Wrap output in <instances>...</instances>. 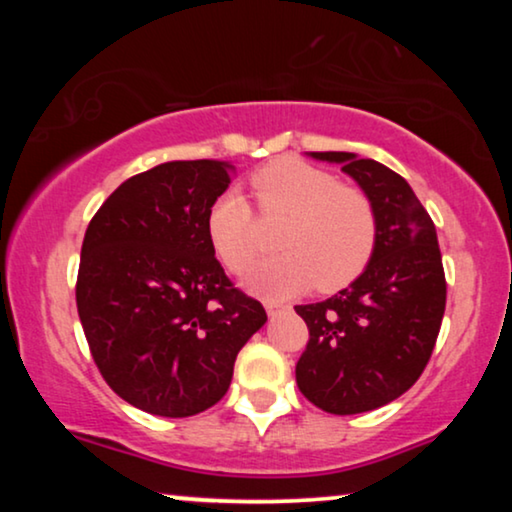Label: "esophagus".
<instances>
[{
	"label": "esophagus",
	"instance_id": "obj_1",
	"mask_svg": "<svg viewBox=\"0 0 512 512\" xmlns=\"http://www.w3.org/2000/svg\"><path fill=\"white\" fill-rule=\"evenodd\" d=\"M282 310H284L282 303H272V300H268V303H265V312H268L270 317H275V314L282 312Z\"/></svg>",
	"mask_w": 512,
	"mask_h": 512
}]
</instances>
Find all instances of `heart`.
Segmentation results:
<instances>
[{"mask_svg":"<svg viewBox=\"0 0 512 512\" xmlns=\"http://www.w3.org/2000/svg\"><path fill=\"white\" fill-rule=\"evenodd\" d=\"M251 188L263 216L286 219L277 237L286 254L251 270V291L286 298L317 284L321 293H335L366 272L377 247V214L366 193L298 158H279L256 170ZM207 235L235 275L247 272L261 254L254 209L235 188L209 207Z\"/></svg>","mask_w":512,"mask_h":512,"instance_id":"1","label":"heart"}]
</instances>
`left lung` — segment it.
Masks as SVG:
<instances>
[{
	"instance_id": "obj_1",
	"label": "left lung",
	"mask_w": 512,
	"mask_h": 512,
	"mask_svg": "<svg viewBox=\"0 0 512 512\" xmlns=\"http://www.w3.org/2000/svg\"><path fill=\"white\" fill-rule=\"evenodd\" d=\"M340 163L377 214L366 272L312 305H298L310 340L296 363L307 401L331 415H359L405 394L431 359L445 314V270L429 212L408 181L370 158L314 151Z\"/></svg>"
}]
</instances>
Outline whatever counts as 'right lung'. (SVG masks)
Instances as JSON below:
<instances>
[{
    "instance_id": "1",
    "label": "right lung",
    "mask_w": 512,
    "mask_h": 512,
    "mask_svg": "<svg viewBox=\"0 0 512 512\" xmlns=\"http://www.w3.org/2000/svg\"><path fill=\"white\" fill-rule=\"evenodd\" d=\"M233 165L174 160L123 181L88 223L76 307L104 382L158 417L219 403L237 352L268 321L230 282L207 212Z\"/></svg>"
}]
</instances>
